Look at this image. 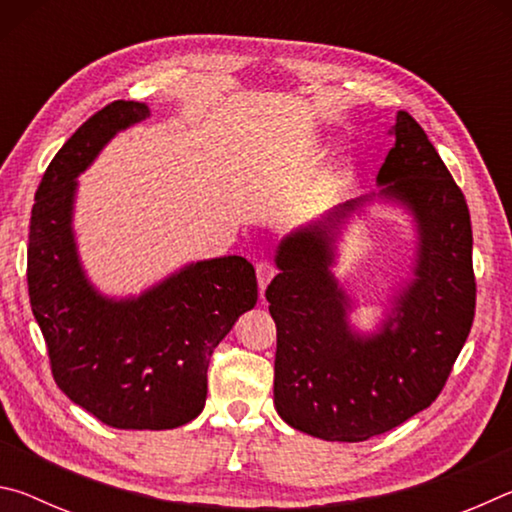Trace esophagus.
<instances>
[{"label":"esophagus","mask_w":512,"mask_h":512,"mask_svg":"<svg viewBox=\"0 0 512 512\" xmlns=\"http://www.w3.org/2000/svg\"><path fill=\"white\" fill-rule=\"evenodd\" d=\"M275 273H277V268H275L273 262H268V259H262V262L257 264V284H259V293L266 291L268 282L273 280Z\"/></svg>","instance_id":"esophagus-1"}]
</instances>
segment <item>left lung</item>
Returning a JSON list of instances; mask_svg holds the SVG:
<instances>
[{
    "label": "left lung",
    "mask_w": 512,
    "mask_h": 512,
    "mask_svg": "<svg viewBox=\"0 0 512 512\" xmlns=\"http://www.w3.org/2000/svg\"><path fill=\"white\" fill-rule=\"evenodd\" d=\"M377 173L379 192L343 203L284 237L266 289L277 327L273 402L314 438L361 443L436 400L467 341L476 305L465 196L427 133L400 110ZM404 204L419 225L414 277L375 335L354 333L349 299L331 273L335 235L372 197Z\"/></svg>",
    "instance_id": "obj_1"
}]
</instances>
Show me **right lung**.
<instances>
[{
	"label": "right lung",
	"mask_w": 512,
	"mask_h": 512,
	"mask_svg": "<svg viewBox=\"0 0 512 512\" xmlns=\"http://www.w3.org/2000/svg\"><path fill=\"white\" fill-rule=\"evenodd\" d=\"M146 103L112 101L63 144L40 180L29 225V298L51 375L69 400L115 429H176L203 411L216 345L257 302L239 255L187 264L137 298L92 287L76 250V178Z\"/></svg>",
	"instance_id": "obj_1"
}]
</instances>
